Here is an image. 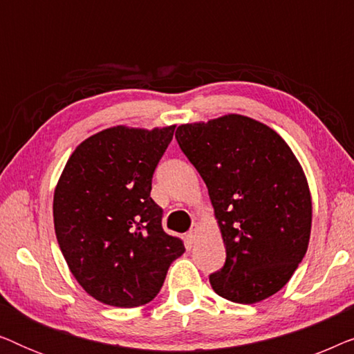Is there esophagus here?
<instances>
[{"mask_svg": "<svg viewBox=\"0 0 354 354\" xmlns=\"http://www.w3.org/2000/svg\"><path fill=\"white\" fill-rule=\"evenodd\" d=\"M196 234H198V224H195L190 229V232H188L187 234V241L188 243H193V241L196 240Z\"/></svg>", "mask_w": 354, "mask_h": 354, "instance_id": "esophagus-1", "label": "esophagus"}]
</instances>
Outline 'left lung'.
Returning a JSON list of instances; mask_svg holds the SVG:
<instances>
[{
	"label": "left lung",
	"instance_id": "8db88e82",
	"mask_svg": "<svg viewBox=\"0 0 354 354\" xmlns=\"http://www.w3.org/2000/svg\"><path fill=\"white\" fill-rule=\"evenodd\" d=\"M176 138L206 183L225 245L212 290L241 304L272 297L292 279L311 235L301 164L275 130L240 114L182 124Z\"/></svg>",
	"mask_w": 354,
	"mask_h": 354
}]
</instances>
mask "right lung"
Listing matches in <instances>:
<instances>
[{
  "label": "right lung",
  "mask_w": 354,
  "mask_h": 354,
  "mask_svg": "<svg viewBox=\"0 0 354 354\" xmlns=\"http://www.w3.org/2000/svg\"><path fill=\"white\" fill-rule=\"evenodd\" d=\"M174 130H101L75 148L57 180L53 217L62 256L82 288L109 306L151 301L185 251L162 230V209L149 196Z\"/></svg>",
  "instance_id": "right-lung-1"
}]
</instances>
